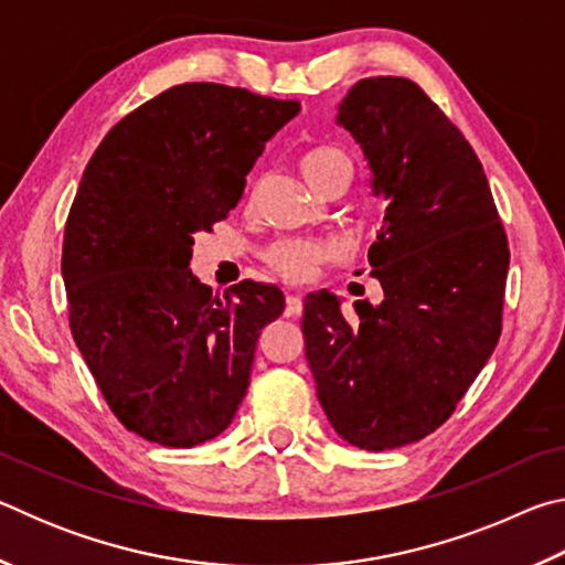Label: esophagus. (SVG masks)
<instances>
[{
	"label": "esophagus",
	"instance_id": "esophagus-1",
	"mask_svg": "<svg viewBox=\"0 0 565 565\" xmlns=\"http://www.w3.org/2000/svg\"><path fill=\"white\" fill-rule=\"evenodd\" d=\"M301 311H303V299L301 296H296V294H289L286 296V317L289 319H296V317H301Z\"/></svg>",
	"mask_w": 565,
	"mask_h": 565
}]
</instances>
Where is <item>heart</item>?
Here are the masks:
<instances>
[{"instance_id":"1","label":"heart","mask_w":565,"mask_h":565,"mask_svg":"<svg viewBox=\"0 0 565 565\" xmlns=\"http://www.w3.org/2000/svg\"><path fill=\"white\" fill-rule=\"evenodd\" d=\"M351 171V159L337 147H317L306 151L301 159V174L313 184L331 171ZM337 256V248L331 244L319 242H301V238H284L266 248L264 259L276 274H281L289 281H301L309 276L319 264L331 262Z\"/></svg>"}]
</instances>
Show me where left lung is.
I'll return each mask as SVG.
<instances>
[{"mask_svg": "<svg viewBox=\"0 0 565 565\" xmlns=\"http://www.w3.org/2000/svg\"><path fill=\"white\" fill-rule=\"evenodd\" d=\"M337 124L363 149L386 216L369 248L384 301L341 311L329 291L303 301V341L333 431L386 451L454 414L501 337L509 238L476 151L426 92L371 76Z\"/></svg>", "mask_w": 565, "mask_h": 565, "instance_id": "obj_1", "label": "left lung"}]
</instances>
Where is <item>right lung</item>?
Instances as JSON below:
<instances>
[{"label":"right lung","mask_w":565,"mask_h":565,"mask_svg":"<svg viewBox=\"0 0 565 565\" xmlns=\"http://www.w3.org/2000/svg\"><path fill=\"white\" fill-rule=\"evenodd\" d=\"M299 102L179 84L111 127L64 228L70 327L124 426L191 448L232 424L259 333L284 294L242 281L214 296L189 269L196 232L228 216L246 174Z\"/></svg>","instance_id":"add662e5"}]
</instances>
